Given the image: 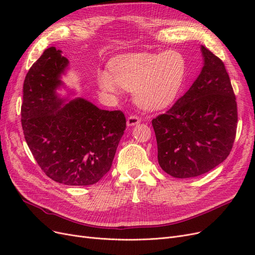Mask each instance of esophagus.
Instances as JSON below:
<instances>
[{
  "instance_id": "34e87169",
  "label": "esophagus",
  "mask_w": 255,
  "mask_h": 255,
  "mask_svg": "<svg viewBox=\"0 0 255 255\" xmlns=\"http://www.w3.org/2000/svg\"><path fill=\"white\" fill-rule=\"evenodd\" d=\"M138 123H140V119L136 117V116H129V117L128 118V121H127L128 127H134V126L138 125Z\"/></svg>"
}]
</instances>
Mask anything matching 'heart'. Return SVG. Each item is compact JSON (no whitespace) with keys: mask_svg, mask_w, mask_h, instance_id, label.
<instances>
[{"mask_svg":"<svg viewBox=\"0 0 255 255\" xmlns=\"http://www.w3.org/2000/svg\"><path fill=\"white\" fill-rule=\"evenodd\" d=\"M187 64L176 51L121 54L110 63V73L100 72L102 90L118 94L120 87L133 90L137 105L145 111H160L170 105L182 87Z\"/></svg>","mask_w":255,"mask_h":255,"instance_id":"obj_1","label":"heart"}]
</instances>
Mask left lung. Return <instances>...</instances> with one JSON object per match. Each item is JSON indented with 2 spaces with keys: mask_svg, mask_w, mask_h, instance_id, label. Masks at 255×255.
I'll return each instance as SVG.
<instances>
[{
  "mask_svg": "<svg viewBox=\"0 0 255 255\" xmlns=\"http://www.w3.org/2000/svg\"><path fill=\"white\" fill-rule=\"evenodd\" d=\"M202 70L166 114L152 120L158 164L177 179L206 173L232 150L237 104L222 61L201 45Z\"/></svg>",
  "mask_w": 255,
  "mask_h": 255,
  "instance_id": "left-lung-1",
  "label": "left lung"
}]
</instances>
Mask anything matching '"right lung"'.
Instances as JSON below:
<instances>
[{
	"label": "right lung",
	"mask_w": 255,
	"mask_h": 255,
	"mask_svg": "<svg viewBox=\"0 0 255 255\" xmlns=\"http://www.w3.org/2000/svg\"><path fill=\"white\" fill-rule=\"evenodd\" d=\"M69 69L63 52L51 47L28 70L23 84L21 122L28 148L50 179L87 186L110 171L127 127L120 111L99 109L76 97L61 80Z\"/></svg>",
	"instance_id": "1"
}]
</instances>
